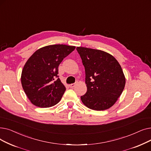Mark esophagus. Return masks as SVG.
<instances>
[{"instance_id":"esophagus-1","label":"esophagus","mask_w":151,"mask_h":151,"mask_svg":"<svg viewBox=\"0 0 151 151\" xmlns=\"http://www.w3.org/2000/svg\"><path fill=\"white\" fill-rule=\"evenodd\" d=\"M77 83H78V82H76L75 83L70 84V85H69V87H70V88H74Z\"/></svg>"}]
</instances>
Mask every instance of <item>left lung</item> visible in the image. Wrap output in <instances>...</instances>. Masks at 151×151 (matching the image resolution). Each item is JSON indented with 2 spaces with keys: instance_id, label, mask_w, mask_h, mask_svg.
<instances>
[{
  "instance_id": "8db88e82",
  "label": "left lung",
  "mask_w": 151,
  "mask_h": 151,
  "mask_svg": "<svg viewBox=\"0 0 151 151\" xmlns=\"http://www.w3.org/2000/svg\"><path fill=\"white\" fill-rule=\"evenodd\" d=\"M85 70L87 93L81 97L88 108L104 111L118 100L125 85V77L114 57L100 50L77 47Z\"/></svg>"
}]
</instances>
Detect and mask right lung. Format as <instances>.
<instances>
[{
	"label": "right lung",
	"instance_id": "right-lung-1",
	"mask_svg": "<svg viewBox=\"0 0 151 151\" xmlns=\"http://www.w3.org/2000/svg\"><path fill=\"white\" fill-rule=\"evenodd\" d=\"M75 46L51 45L35 51L25 63L21 85L32 104L39 107L55 106L61 100L66 88L59 78L58 66Z\"/></svg>",
	"mask_w": 151,
	"mask_h": 151
}]
</instances>
